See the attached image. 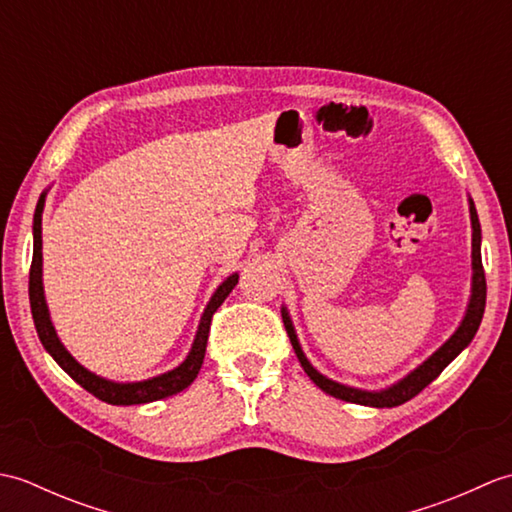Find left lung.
Listing matches in <instances>:
<instances>
[{"instance_id": "1", "label": "left lung", "mask_w": 512, "mask_h": 512, "mask_svg": "<svg viewBox=\"0 0 512 512\" xmlns=\"http://www.w3.org/2000/svg\"><path fill=\"white\" fill-rule=\"evenodd\" d=\"M469 213H471V228H473V239H471L473 277H471V297H469V303H466L464 317H462L458 328H455V332L438 347L436 352H433L429 358H424V361L416 369H411L407 376L396 380L394 385H389L385 389H376V391L358 389V387L336 383V380L321 374L319 369L308 361V356L303 354L299 336H297L295 325H292L288 308L286 306L281 308V317H284V325H286V332L290 336L292 350H295L303 372L310 376L314 385L323 389L325 394L341 398L345 402H356V405L378 407V409L398 407V405H402V402H407L413 396H418L424 387L433 383V380L442 374V369L447 367L455 356L469 347L477 328H480L482 317H484V306H486V279H484V268H482V228H480V220H477V211H475V204L471 198H469Z\"/></svg>"}]
</instances>
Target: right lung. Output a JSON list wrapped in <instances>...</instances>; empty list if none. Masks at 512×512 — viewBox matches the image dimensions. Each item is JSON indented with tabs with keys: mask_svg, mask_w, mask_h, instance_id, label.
<instances>
[{
	"mask_svg": "<svg viewBox=\"0 0 512 512\" xmlns=\"http://www.w3.org/2000/svg\"><path fill=\"white\" fill-rule=\"evenodd\" d=\"M46 195H48V189L39 195L35 220H32V266H30V286H28L30 310H32V319H35V328H37L41 345L46 347V352L54 358V361H57V365L65 374L72 376L83 389H88L92 396H96L103 402H110V405H145V402H154V400L169 398L173 394H180L182 389H187L193 383L195 376L200 372L204 352H206V341H209L213 314L222 306L224 299L231 295V290L237 286L239 275L237 273L228 275L222 284L215 288L200 317L198 332H195L191 350L178 367H173L169 372L158 374L154 378L136 380V383H116V380L103 378L99 374L90 372V369H85L68 350H65V345L61 343L59 334L54 330L52 319H50L46 292H43V253H41V215H43V206H46Z\"/></svg>",
	"mask_w": 512,
	"mask_h": 512,
	"instance_id": "1",
	"label": "right lung"
}]
</instances>
